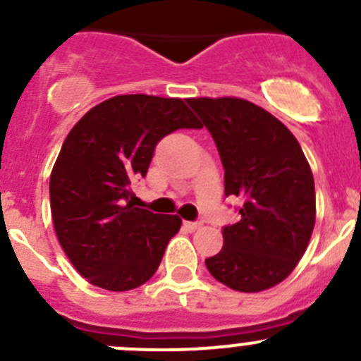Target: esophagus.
I'll return each mask as SVG.
<instances>
[{"instance_id":"34e87169","label":"esophagus","mask_w":361,"mask_h":361,"mask_svg":"<svg viewBox=\"0 0 361 361\" xmlns=\"http://www.w3.org/2000/svg\"><path fill=\"white\" fill-rule=\"evenodd\" d=\"M185 228H188V231H197L199 227L202 225V220H195V221H183Z\"/></svg>"}]
</instances>
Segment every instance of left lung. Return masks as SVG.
Segmentation results:
<instances>
[{
    "label": "left lung",
    "instance_id": "8db88e82",
    "mask_svg": "<svg viewBox=\"0 0 361 361\" xmlns=\"http://www.w3.org/2000/svg\"><path fill=\"white\" fill-rule=\"evenodd\" d=\"M202 120L225 169V195L241 199L224 248L206 258L216 281L262 292L288 278L316 220L314 180L295 136L264 108L238 97L187 99Z\"/></svg>",
    "mask_w": 361,
    "mask_h": 361
}]
</instances>
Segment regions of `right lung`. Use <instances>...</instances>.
<instances>
[{
    "label": "right lung",
    "instance_id": "right-lung-1",
    "mask_svg": "<svg viewBox=\"0 0 361 361\" xmlns=\"http://www.w3.org/2000/svg\"><path fill=\"white\" fill-rule=\"evenodd\" d=\"M178 129H201L181 99L129 94L89 110L69 130L50 176V209L64 253L89 283L126 292L159 269L181 218L133 204L155 147Z\"/></svg>",
    "mask_w": 361,
    "mask_h": 361
}]
</instances>
